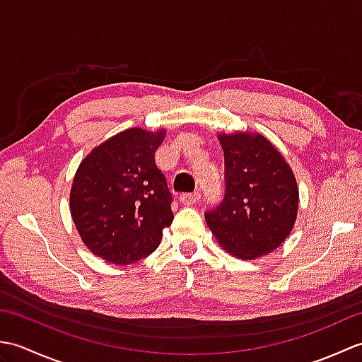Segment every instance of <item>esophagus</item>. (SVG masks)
Segmentation results:
<instances>
[{"instance_id":"esophagus-1","label":"esophagus","mask_w":362,"mask_h":362,"mask_svg":"<svg viewBox=\"0 0 362 362\" xmlns=\"http://www.w3.org/2000/svg\"><path fill=\"white\" fill-rule=\"evenodd\" d=\"M199 201V193H187V194H180V202L183 205H193Z\"/></svg>"}]
</instances>
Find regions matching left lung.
Wrapping results in <instances>:
<instances>
[{"instance_id": "8db88e82", "label": "left lung", "mask_w": 362, "mask_h": 362, "mask_svg": "<svg viewBox=\"0 0 362 362\" xmlns=\"http://www.w3.org/2000/svg\"><path fill=\"white\" fill-rule=\"evenodd\" d=\"M226 160V196L205 213L206 226L230 255L255 259L286 241L298 211L296 175L261 134H218Z\"/></svg>"}]
</instances>
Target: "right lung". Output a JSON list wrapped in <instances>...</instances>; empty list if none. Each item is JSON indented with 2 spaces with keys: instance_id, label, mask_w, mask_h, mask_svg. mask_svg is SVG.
Segmentation results:
<instances>
[{
  "instance_id": "1",
  "label": "right lung",
  "mask_w": 362,
  "mask_h": 362,
  "mask_svg": "<svg viewBox=\"0 0 362 362\" xmlns=\"http://www.w3.org/2000/svg\"><path fill=\"white\" fill-rule=\"evenodd\" d=\"M166 129L130 127L110 136L81 161L70 210L82 243L110 264L126 266L158 247L171 226L173 196L156 165Z\"/></svg>"
}]
</instances>
